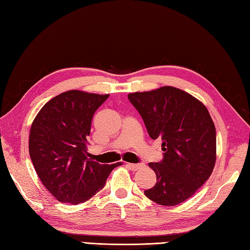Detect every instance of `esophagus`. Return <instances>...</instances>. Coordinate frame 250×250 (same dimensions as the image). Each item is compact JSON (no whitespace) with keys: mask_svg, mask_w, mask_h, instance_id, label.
Listing matches in <instances>:
<instances>
[{"mask_svg":"<svg viewBox=\"0 0 250 250\" xmlns=\"http://www.w3.org/2000/svg\"><path fill=\"white\" fill-rule=\"evenodd\" d=\"M127 166H128V167L132 171H137V170H139V169H141L143 167L142 164H127Z\"/></svg>","mask_w":250,"mask_h":250,"instance_id":"esophagus-1","label":"esophagus"}]
</instances>
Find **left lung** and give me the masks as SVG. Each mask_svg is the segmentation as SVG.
<instances>
[{"label": "left lung", "mask_w": 250, "mask_h": 250, "mask_svg": "<svg viewBox=\"0 0 250 250\" xmlns=\"http://www.w3.org/2000/svg\"><path fill=\"white\" fill-rule=\"evenodd\" d=\"M152 139H162L164 159L149 163L156 184L144 191L160 205L173 207L195 195L216 162V129L208 110L173 86L128 94Z\"/></svg>", "instance_id": "8db88e82"}]
</instances>
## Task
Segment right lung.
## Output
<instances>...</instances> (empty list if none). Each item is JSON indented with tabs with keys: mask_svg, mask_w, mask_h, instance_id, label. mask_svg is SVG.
<instances>
[{
	"mask_svg": "<svg viewBox=\"0 0 250 250\" xmlns=\"http://www.w3.org/2000/svg\"><path fill=\"white\" fill-rule=\"evenodd\" d=\"M109 97L71 90L53 97L31 126L29 152L37 175L63 203L87 201L106 184L115 167L101 165L87 153L93 115Z\"/></svg>",
	"mask_w": 250,
	"mask_h": 250,
	"instance_id": "1",
	"label": "right lung"
}]
</instances>
